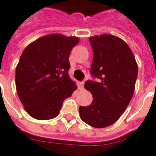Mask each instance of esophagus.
Instances as JSON below:
<instances>
[{"label":"esophagus","instance_id":"34e87169","mask_svg":"<svg viewBox=\"0 0 156 156\" xmlns=\"http://www.w3.org/2000/svg\"><path fill=\"white\" fill-rule=\"evenodd\" d=\"M84 82H79V83H78V88H79V89L82 90V89L84 88Z\"/></svg>","mask_w":156,"mask_h":156}]
</instances>
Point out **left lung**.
<instances>
[{
    "label": "left lung",
    "mask_w": 156,
    "mask_h": 156,
    "mask_svg": "<svg viewBox=\"0 0 156 156\" xmlns=\"http://www.w3.org/2000/svg\"><path fill=\"white\" fill-rule=\"evenodd\" d=\"M93 58L91 74L99 82L88 80L85 89L93 95L88 106L79 108L80 117L88 125L105 128L113 125L131 100L138 76L133 52L122 38L111 34L89 38Z\"/></svg>",
    "instance_id": "left-lung-1"
}]
</instances>
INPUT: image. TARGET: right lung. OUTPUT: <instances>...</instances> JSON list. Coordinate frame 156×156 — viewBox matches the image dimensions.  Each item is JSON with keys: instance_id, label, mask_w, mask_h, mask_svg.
Returning a JSON list of instances; mask_svg holds the SVG:
<instances>
[{"instance_id": "right-lung-1", "label": "right lung", "mask_w": 156, "mask_h": 156, "mask_svg": "<svg viewBox=\"0 0 156 156\" xmlns=\"http://www.w3.org/2000/svg\"><path fill=\"white\" fill-rule=\"evenodd\" d=\"M79 38L51 34L29 44L16 68L15 83L29 115L49 120L60 112L63 101L76 89L68 75L70 52Z\"/></svg>"}]
</instances>
